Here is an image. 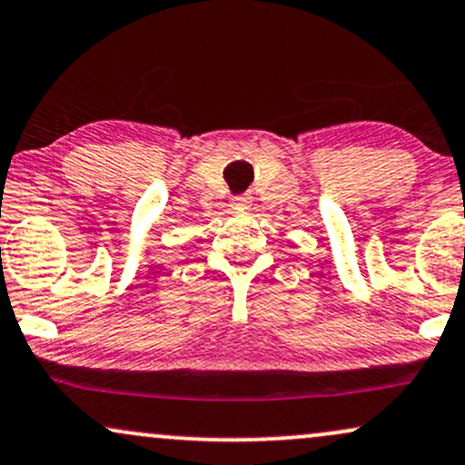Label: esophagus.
Instances as JSON below:
<instances>
[{
    "label": "esophagus",
    "instance_id": "esophagus-1",
    "mask_svg": "<svg viewBox=\"0 0 465 465\" xmlns=\"http://www.w3.org/2000/svg\"><path fill=\"white\" fill-rule=\"evenodd\" d=\"M232 208L249 210L251 208V197H249V194H238V197H233L232 199Z\"/></svg>",
    "mask_w": 465,
    "mask_h": 465
}]
</instances>
